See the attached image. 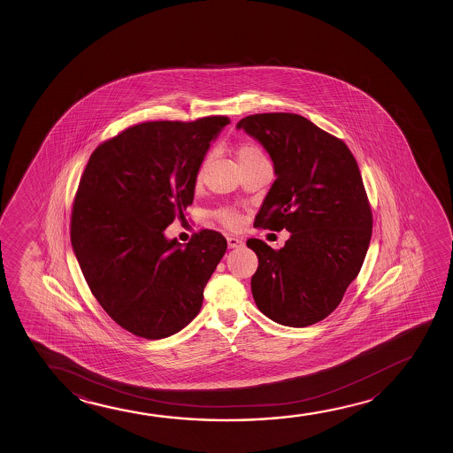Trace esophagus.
<instances>
[{
	"label": "esophagus",
	"instance_id": "esophagus-1",
	"mask_svg": "<svg viewBox=\"0 0 453 453\" xmlns=\"http://www.w3.org/2000/svg\"><path fill=\"white\" fill-rule=\"evenodd\" d=\"M227 246H229V249L240 248V246H242V240L236 238V236H227Z\"/></svg>",
	"mask_w": 453,
	"mask_h": 453
}]
</instances>
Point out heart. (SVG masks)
<instances>
[{
  "label": "heart",
  "mask_w": 453,
  "mask_h": 453,
  "mask_svg": "<svg viewBox=\"0 0 453 453\" xmlns=\"http://www.w3.org/2000/svg\"><path fill=\"white\" fill-rule=\"evenodd\" d=\"M236 161L240 165L242 164H250V162H260L266 161L265 159V156L261 153L260 149L258 147H255L252 143H242L240 145L235 151ZM207 162H209V157L203 162V165H201V170H199V178L203 176L204 173L205 165H207ZM219 217H221V221H223L227 227H238L240 223H242V219L240 217L234 213V211H224L219 213Z\"/></svg>",
  "instance_id": "1"
}]
</instances>
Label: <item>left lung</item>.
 I'll use <instances>...</instances> for the list:
<instances>
[{"mask_svg": "<svg viewBox=\"0 0 453 453\" xmlns=\"http://www.w3.org/2000/svg\"><path fill=\"white\" fill-rule=\"evenodd\" d=\"M236 128L263 145L277 178L255 227L291 232L280 250L248 240L258 257L255 303L280 325L310 326L339 306L370 246L372 211L357 162L341 139L298 114H254Z\"/></svg>", "mask_w": 453, "mask_h": 453, "instance_id": "8db88e82", "label": "left lung"}]
</instances>
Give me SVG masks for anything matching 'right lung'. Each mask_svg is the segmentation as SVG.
<instances>
[{"mask_svg":"<svg viewBox=\"0 0 453 453\" xmlns=\"http://www.w3.org/2000/svg\"><path fill=\"white\" fill-rule=\"evenodd\" d=\"M230 120L145 122L94 150L71 217V242L94 297L114 322L164 339L198 316L227 242L201 230L187 244L164 230L193 203L199 168Z\"/></svg>","mask_w":453,"mask_h":453,"instance_id":"right-lung-1","label":"right lung"}]
</instances>
